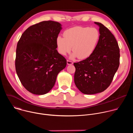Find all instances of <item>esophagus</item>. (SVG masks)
Wrapping results in <instances>:
<instances>
[{
    "label": "esophagus",
    "instance_id": "obj_1",
    "mask_svg": "<svg viewBox=\"0 0 133 133\" xmlns=\"http://www.w3.org/2000/svg\"><path fill=\"white\" fill-rule=\"evenodd\" d=\"M67 64L68 65H72V64H73V63H72V62H71V61H70L67 60Z\"/></svg>",
    "mask_w": 133,
    "mask_h": 133
}]
</instances>
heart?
I'll list each match as a JSON object with an SVG mask.
<instances>
[{
    "mask_svg": "<svg viewBox=\"0 0 133 133\" xmlns=\"http://www.w3.org/2000/svg\"><path fill=\"white\" fill-rule=\"evenodd\" d=\"M64 36H58L56 39L58 52L65 56L70 52L72 48V57H77L79 59H84L89 57L96 49L99 32L96 28L76 26L65 30Z\"/></svg>",
    "mask_w": 133,
    "mask_h": 133,
    "instance_id": "1",
    "label": "heart"
}]
</instances>
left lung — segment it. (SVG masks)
Here are the masks:
<instances>
[{
  "label": "left lung",
  "mask_w": 133,
  "mask_h": 133,
  "mask_svg": "<svg viewBox=\"0 0 133 133\" xmlns=\"http://www.w3.org/2000/svg\"><path fill=\"white\" fill-rule=\"evenodd\" d=\"M95 24L99 26L100 34L96 49L86 59L74 63L75 84L85 94L106 90L119 65V48L114 36L102 24Z\"/></svg>",
  "instance_id": "1"
}]
</instances>
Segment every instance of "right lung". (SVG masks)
Returning <instances> with one entry per match:
<instances>
[{
	"mask_svg": "<svg viewBox=\"0 0 133 133\" xmlns=\"http://www.w3.org/2000/svg\"><path fill=\"white\" fill-rule=\"evenodd\" d=\"M61 24L48 21L28 27L16 48L15 67L23 86L30 92L44 95L54 87L57 76L67 61L56 48Z\"/></svg>",
	"mask_w": 133,
	"mask_h": 133,
	"instance_id": "add662e5",
	"label": "right lung"
}]
</instances>
